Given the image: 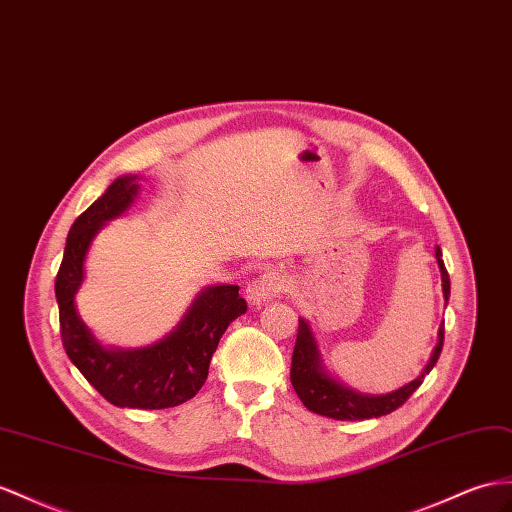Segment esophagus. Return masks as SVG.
<instances>
[{"label":"esophagus","instance_id":"esophagus-1","mask_svg":"<svg viewBox=\"0 0 512 512\" xmlns=\"http://www.w3.org/2000/svg\"><path fill=\"white\" fill-rule=\"evenodd\" d=\"M287 287H290V281H287V277L281 270H268L261 274L259 279H255L251 285H248L246 296H248V300H253V303L259 305L268 298H274V296L287 292Z\"/></svg>","mask_w":512,"mask_h":512}]
</instances>
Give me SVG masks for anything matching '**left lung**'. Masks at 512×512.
<instances>
[{
    "label": "left lung",
    "instance_id": "8db88e82",
    "mask_svg": "<svg viewBox=\"0 0 512 512\" xmlns=\"http://www.w3.org/2000/svg\"><path fill=\"white\" fill-rule=\"evenodd\" d=\"M435 255H437L439 268H441L443 296H445V300H448L450 298V274L443 266L439 246H437ZM443 335H445V326L441 324L439 342H437L435 350H432V357H430L422 376L415 378V381H411L409 385H404L396 391L385 393V396H363V393H357L344 385H339L335 378H331L324 372L316 339H313V335H311L309 324L305 320H298V335H296L292 370H290L294 391L300 398V402H303L309 411L324 415V417L342 419V422H361V419L383 417L391 411H396L398 406H402L406 400H409L411 393L424 383V376L432 368H435V363L439 361V355L443 350Z\"/></svg>",
    "mask_w": 512,
    "mask_h": 512
}]
</instances>
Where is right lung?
<instances>
[{
  "instance_id": "1",
  "label": "right lung",
  "mask_w": 512,
  "mask_h": 512,
  "mask_svg": "<svg viewBox=\"0 0 512 512\" xmlns=\"http://www.w3.org/2000/svg\"><path fill=\"white\" fill-rule=\"evenodd\" d=\"M138 192L136 177L116 179L106 194L77 216L56 277L60 335L75 368L103 398L127 409L160 411L194 398L227 326L246 313L238 285H216L194 300L181 324L162 342L142 350H106L75 311L84 257L103 222L123 214Z\"/></svg>"
}]
</instances>
